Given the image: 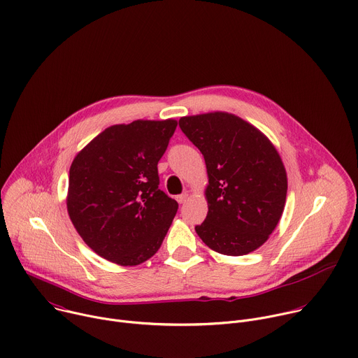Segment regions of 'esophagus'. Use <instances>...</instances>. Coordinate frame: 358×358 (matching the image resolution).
I'll return each mask as SVG.
<instances>
[{"mask_svg": "<svg viewBox=\"0 0 358 358\" xmlns=\"http://www.w3.org/2000/svg\"><path fill=\"white\" fill-rule=\"evenodd\" d=\"M188 198V194L187 192H184V194H181V195H177L176 196V199H177V202L178 203H182V202H185V199Z\"/></svg>", "mask_w": 358, "mask_h": 358, "instance_id": "34e87169", "label": "esophagus"}]
</instances>
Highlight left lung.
I'll return each mask as SVG.
<instances>
[{
    "label": "left lung",
    "mask_w": 358,
    "mask_h": 358,
    "mask_svg": "<svg viewBox=\"0 0 358 358\" xmlns=\"http://www.w3.org/2000/svg\"><path fill=\"white\" fill-rule=\"evenodd\" d=\"M180 129L206 160L208 214L195 227L213 250L241 257L264 245L286 201L287 178L269 138L224 112L185 116Z\"/></svg>",
    "instance_id": "8db88e82"
}]
</instances>
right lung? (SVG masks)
Here are the masks:
<instances>
[{
    "instance_id": "obj_1",
    "label": "right lung",
    "mask_w": 358,
    "mask_h": 358,
    "mask_svg": "<svg viewBox=\"0 0 358 358\" xmlns=\"http://www.w3.org/2000/svg\"><path fill=\"white\" fill-rule=\"evenodd\" d=\"M176 127L173 119L116 124L75 157L68 214L99 257L136 266L162 246L178 203L159 188L157 164Z\"/></svg>"
}]
</instances>
